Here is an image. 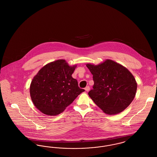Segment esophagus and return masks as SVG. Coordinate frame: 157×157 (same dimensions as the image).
I'll use <instances>...</instances> for the list:
<instances>
[{"mask_svg": "<svg viewBox=\"0 0 157 157\" xmlns=\"http://www.w3.org/2000/svg\"><path fill=\"white\" fill-rule=\"evenodd\" d=\"M85 90L86 92H88L90 90V86H87L85 88Z\"/></svg>", "mask_w": 157, "mask_h": 157, "instance_id": "1", "label": "esophagus"}]
</instances>
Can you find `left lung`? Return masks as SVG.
I'll return each instance as SVG.
<instances>
[{"label": "left lung", "instance_id": "obj_1", "mask_svg": "<svg viewBox=\"0 0 157 157\" xmlns=\"http://www.w3.org/2000/svg\"><path fill=\"white\" fill-rule=\"evenodd\" d=\"M93 75L94 85L88 95L103 112L119 113L134 99L137 83L126 67L110 59L98 65L86 64Z\"/></svg>", "mask_w": 157, "mask_h": 157}]
</instances>
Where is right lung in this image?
I'll return each instance as SVG.
<instances>
[{
  "mask_svg": "<svg viewBox=\"0 0 157 157\" xmlns=\"http://www.w3.org/2000/svg\"><path fill=\"white\" fill-rule=\"evenodd\" d=\"M76 67L69 66L65 60H57L46 64L34 76L30 83V97L40 112L57 115L85 91L72 77Z\"/></svg>",
  "mask_w": 157,
  "mask_h": 157,
  "instance_id": "add662e5",
  "label": "right lung"
}]
</instances>
